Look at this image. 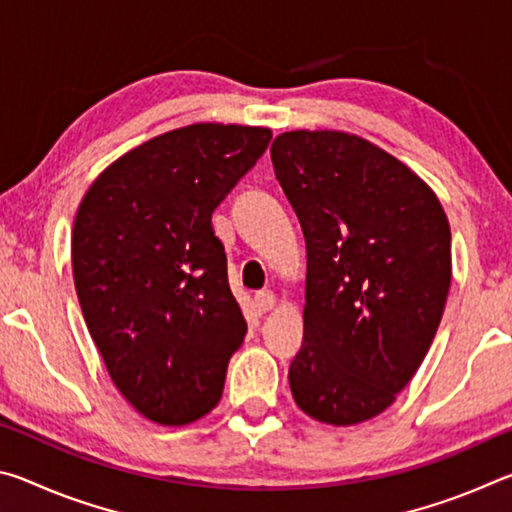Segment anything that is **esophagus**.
<instances>
[{"instance_id":"1","label":"esophagus","mask_w":512,"mask_h":512,"mask_svg":"<svg viewBox=\"0 0 512 512\" xmlns=\"http://www.w3.org/2000/svg\"><path fill=\"white\" fill-rule=\"evenodd\" d=\"M275 305V296L271 291H257L253 298V307L259 311V314H266L268 309H273Z\"/></svg>"}]
</instances>
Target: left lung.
Masks as SVG:
<instances>
[{"instance_id": "8db88e82", "label": "left lung", "mask_w": 512, "mask_h": 512, "mask_svg": "<svg viewBox=\"0 0 512 512\" xmlns=\"http://www.w3.org/2000/svg\"><path fill=\"white\" fill-rule=\"evenodd\" d=\"M271 160L307 244L293 400L318 422L359 424L427 357L452 284L449 221L427 183L357 135L282 133Z\"/></svg>"}]
</instances>
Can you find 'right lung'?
Returning <instances> with one entry per match:
<instances>
[{"mask_svg":"<svg viewBox=\"0 0 512 512\" xmlns=\"http://www.w3.org/2000/svg\"><path fill=\"white\" fill-rule=\"evenodd\" d=\"M271 131L194 124L153 137L94 180L76 212L83 318L119 393L144 418L189 424L221 400L246 336L212 212Z\"/></svg>","mask_w":512,"mask_h":512,"instance_id":"right-lung-1","label":"right lung"}]
</instances>
